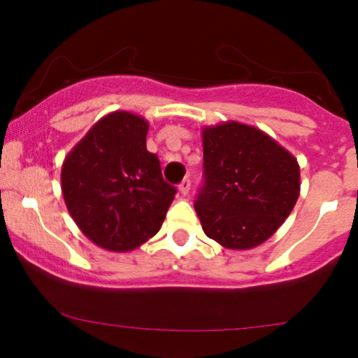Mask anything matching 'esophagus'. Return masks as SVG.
I'll return each mask as SVG.
<instances>
[{"instance_id": "esophagus-1", "label": "esophagus", "mask_w": 358, "mask_h": 358, "mask_svg": "<svg viewBox=\"0 0 358 358\" xmlns=\"http://www.w3.org/2000/svg\"><path fill=\"white\" fill-rule=\"evenodd\" d=\"M190 185H192V182H190V178H183L182 180V183L178 185V190H180V193H182V195H188V192H190Z\"/></svg>"}]
</instances>
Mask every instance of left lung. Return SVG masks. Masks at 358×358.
I'll list each match as a JSON object with an SVG mask.
<instances>
[{"mask_svg":"<svg viewBox=\"0 0 358 358\" xmlns=\"http://www.w3.org/2000/svg\"><path fill=\"white\" fill-rule=\"evenodd\" d=\"M299 196L294 156L241 122L203 129V182L195 210L207 237L250 249L278 231Z\"/></svg>","mask_w":358,"mask_h":358,"instance_id":"left-lung-1","label":"left lung"}]
</instances>
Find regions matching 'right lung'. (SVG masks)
<instances>
[{
	"instance_id": "1",
	"label": "right lung",
	"mask_w": 358,
	"mask_h": 358,
	"mask_svg": "<svg viewBox=\"0 0 358 358\" xmlns=\"http://www.w3.org/2000/svg\"><path fill=\"white\" fill-rule=\"evenodd\" d=\"M148 122L131 113L102 117L69 153L62 192L72 219L94 244L124 252L153 237L176 188L146 150Z\"/></svg>"
}]
</instances>
